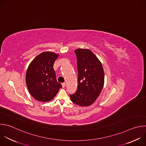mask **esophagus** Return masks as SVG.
<instances>
[{
	"instance_id": "1",
	"label": "esophagus",
	"mask_w": 146,
	"mask_h": 146,
	"mask_svg": "<svg viewBox=\"0 0 146 146\" xmlns=\"http://www.w3.org/2000/svg\"><path fill=\"white\" fill-rule=\"evenodd\" d=\"M65 85H66L65 82H64V83H62V87H63V88H64V87L65 86Z\"/></svg>"
}]
</instances>
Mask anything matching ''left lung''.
<instances>
[{
    "mask_svg": "<svg viewBox=\"0 0 146 146\" xmlns=\"http://www.w3.org/2000/svg\"><path fill=\"white\" fill-rule=\"evenodd\" d=\"M77 60V90L70 98L81 107L92 104L98 98L104 84V72L101 62L89 49L78 48L74 51Z\"/></svg>",
    "mask_w": 146,
    "mask_h": 146,
    "instance_id": "8db88e82",
    "label": "left lung"
}]
</instances>
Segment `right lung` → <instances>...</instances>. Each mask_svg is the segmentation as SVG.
Returning <instances> with one entry per match:
<instances>
[{"label": "right lung", "mask_w": 146, "mask_h": 146, "mask_svg": "<svg viewBox=\"0 0 146 146\" xmlns=\"http://www.w3.org/2000/svg\"><path fill=\"white\" fill-rule=\"evenodd\" d=\"M58 54L45 52L37 56L30 64L26 74L28 90L33 98L39 102H48L56 96L62 87L57 82L53 65Z\"/></svg>", "instance_id": "add662e5"}]
</instances>
